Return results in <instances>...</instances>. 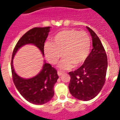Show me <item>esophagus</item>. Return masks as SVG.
I'll list each match as a JSON object with an SVG mask.
<instances>
[{
  "instance_id": "esophagus-1",
  "label": "esophagus",
  "mask_w": 120,
  "mask_h": 120,
  "mask_svg": "<svg viewBox=\"0 0 120 120\" xmlns=\"http://www.w3.org/2000/svg\"><path fill=\"white\" fill-rule=\"evenodd\" d=\"M62 74H63V73H62V72L59 71H58V76H62Z\"/></svg>"
}]
</instances>
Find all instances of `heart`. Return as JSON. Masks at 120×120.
Returning a JSON list of instances; mask_svg holds the SVG:
<instances>
[{
	"label": "heart",
	"mask_w": 120,
	"mask_h": 120,
	"mask_svg": "<svg viewBox=\"0 0 120 120\" xmlns=\"http://www.w3.org/2000/svg\"><path fill=\"white\" fill-rule=\"evenodd\" d=\"M91 47V37L87 32L75 29L64 30L54 36L52 43L44 45V51L47 60L55 64L62 56L59 62L61 69L67 70L82 65L88 58Z\"/></svg>",
	"instance_id": "heart-1"
}]
</instances>
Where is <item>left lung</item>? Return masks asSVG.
Listing matches in <instances>:
<instances>
[{"label":"left lung","mask_w":120,"mask_h":120,"mask_svg":"<svg viewBox=\"0 0 120 120\" xmlns=\"http://www.w3.org/2000/svg\"><path fill=\"white\" fill-rule=\"evenodd\" d=\"M93 40V49L80 67L70 72L68 88L77 99L88 101L97 96L105 82L108 67L106 53L101 41L92 29L86 27Z\"/></svg>","instance_id":"left-lung-1"}]
</instances>
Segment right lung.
<instances>
[{"label": "right lung", "mask_w": 120, "mask_h": 120, "mask_svg": "<svg viewBox=\"0 0 120 120\" xmlns=\"http://www.w3.org/2000/svg\"><path fill=\"white\" fill-rule=\"evenodd\" d=\"M51 27H34L27 31L17 43L11 60V71L14 83L25 99L35 105H43L50 101L54 95V85L59 76L57 71L50 64L44 61L41 71L34 77L24 79L15 73L13 67V59L18 50L26 44H33L44 56V42Z\"/></svg>", "instance_id": "right-lung-1"}]
</instances>
